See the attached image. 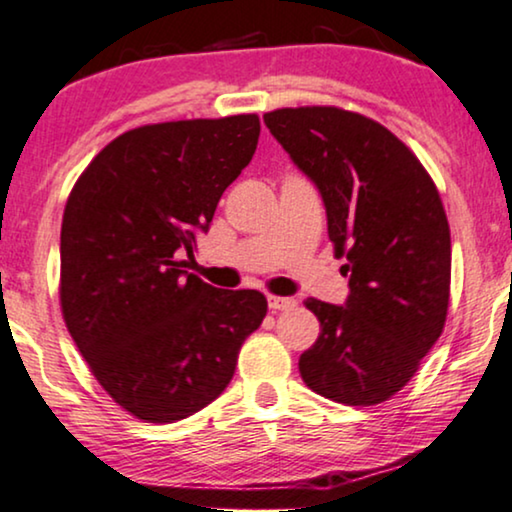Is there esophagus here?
I'll list each match as a JSON object with an SVG mask.
<instances>
[{
  "label": "esophagus",
  "mask_w": 512,
  "mask_h": 512,
  "mask_svg": "<svg viewBox=\"0 0 512 512\" xmlns=\"http://www.w3.org/2000/svg\"><path fill=\"white\" fill-rule=\"evenodd\" d=\"M268 305H270L272 313H280V310L296 308V301H294V298H287V296H268Z\"/></svg>",
  "instance_id": "esophagus-1"
}]
</instances>
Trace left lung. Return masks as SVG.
Instances as JSON below:
<instances>
[{
	"mask_svg": "<svg viewBox=\"0 0 512 512\" xmlns=\"http://www.w3.org/2000/svg\"><path fill=\"white\" fill-rule=\"evenodd\" d=\"M263 122L327 207L345 305L308 298L320 336L298 360L313 393L371 407L407 386L449 310L451 235L440 192L386 126L334 105L265 112Z\"/></svg>",
	"mask_w": 512,
	"mask_h": 512,
	"instance_id": "left-lung-1",
	"label": "left lung"
}]
</instances>
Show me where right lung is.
Wrapping results in <instances>:
<instances>
[{"mask_svg":"<svg viewBox=\"0 0 512 512\" xmlns=\"http://www.w3.org/2000/svg\"><path fill=\"white\" fill-rule=\"evenodd\" d=\"M258 115L145 124L77 178L61 228V313L101 388L145 423H176L228 388L261 327L256 289L185 275L225 188L254 157Z\"/></svg>","mask_w":512,"mask_h":512,"instance_id":"add662e5","label":"right lung"}]
</instances>
